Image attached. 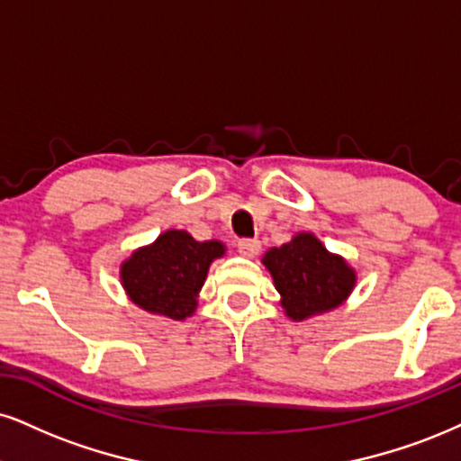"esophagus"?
Listing matches in <instances>:
<instances>
[{"mask_svg":"<svg viewBox=\"0 0 461 461\" xmlns=\"http://www.w3.org/2000/svg\"><path fill=\"white\" fill-rule=\"evenodd\" d=\"M237 249H240V254H243L246 258H254L260 252V241L241 240L240 243H237Z\"/></svg>","mask_w":461,"mask_h":461,"instance_id":"34e87169","label":"esophagus"}]
</instances>
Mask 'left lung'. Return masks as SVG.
I'll return each instance as SVG.
<instances>
[{
  "instance_id": "obj_1",
  "label": "left lung",
  "mask_w": 461,
  "mask_h": 461,
  "mask_svg": "<svg viewBox=\"0 0 461 461\" xmlns=\"http://www.w3.org/2000/svg\"><path fill=\"white\" fill-rule=\"evenodd\" d=\"M284 314L293 322L308 321L331 312L350 297L357 286V271L339 254L329 252L314 232H297L280 248L263 257Z\"/></svg>"
}]
</instances>
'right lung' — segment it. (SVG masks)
Returning <instances> with one entry per match:
<instances>
[{
  "mask_svg": "<svg viewBox=\"0 0 461 461\" xmlns=\"http://www.w3.org/2000/svg\"><path fill=\"white\" fill-rule=\"evenodd\" d=\"M224 254L226 246L220 240L196 241L187 230L170 229L123 260L119 282L136 308L185 321L198 308V293L209 267Z\"/></svg>",
  "mask_w": 461,
  "mask_h": 461,
  "instance_id": "1",
  "label": "right lung"
}]
</instances>
